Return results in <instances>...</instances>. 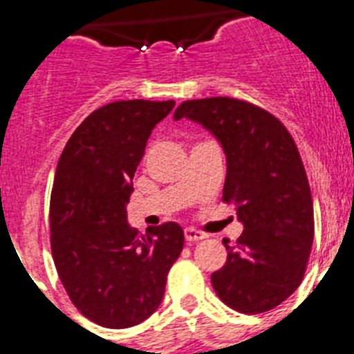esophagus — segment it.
Listing matches in <instances>:
<instances>
[{"mask_svg":"<svg viewBox=\"0 0 354 354\" xmlns=\"http://www.w3.org/2000/svg\"><path fill=\"white\" fill-rule=\"evenodd\" d=\"M184 237H186V241H189V243H195V241L205 239V234L200 232V230H196V228L187 227V228H184Z\"/></svg>","mask_w":354,"mask_h":354,"instance_id":"1","label":"esophagus"}]
</instances>
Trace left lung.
Masks as SVG:
<instances>
[{"mask_svg": "<svg viewBox=\"0 0 354 354\" xmlns=\"http://www.w3.org/2000/svg\"><path fill=\"white\" fill-rule=\"evenodd\" d=\"M175 120L189 118L227 156L223 202L236 205L245 230L236 246L223 239L227 262L211 274L221 301L262 314L298 289L314 241V205L292 136L277 117L230 97L184 101Z\"/></svg>", "mask_w": 354, "mask_h": 354, "instance_id": "obj_1", "label": "left lung"}]
</instances>
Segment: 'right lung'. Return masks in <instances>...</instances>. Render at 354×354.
<instances>
[{
	"mask_svg": "<svg viewBox=\"0 0 354 354\" xmlns=\"http://www.w3.org/2000/svg\"><path fill=\"white\" fill-rule=\"evenodd\" d=\"M175 101L109 102L81 122L56 167L49 205L56 271L77 310L104 328H129L158 310L184 246L180 225L147 234L127 223L150 133Z\"/></svg>",
	"mask_w": 354,
	"mask_h": 354,
	"instance_id": "add662e5",
	"label": "right lung"
}]
</instances>
